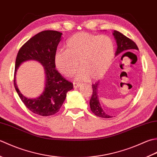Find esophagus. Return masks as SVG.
I'll return each mask as SVG.
<instances>
[{
    "label": "esophagus",
    "mask_w": 157,
    "mask_h": 157,
    "mask_svg": "<svg viewBox=\"0 0 157 157\" xmlns=\"http://www.w3.org/2000/svg\"><path fill=\"white\" fill-rule=\"evenodd\" d=\"M73 86H74L75 89H76V88H78L79 87H81V83H75V82H74V83H73Z\"/></svg>",
    "instance_id": "1"
}]
</instances>
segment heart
Masks as SVG:
<instances>
[{
  "instance_id": "heart-1",
  "label": "heart",
  "mask_w": 157,
  "mask_h": 157,
  "mask_svg": "<svg viewBox=\"0 0 157 157\" xmlns=\"http://www.w3.org/2000/svg\"><path fill=\"white\" fill-rule=\"evenodd\" d=\"M65 48L54 54V64L66 76H71L79 64L81 69L75 75L77 81L100 79L108 71L115 56L114 44L106 36L76 33L66 41Z\"/></svg>"
}]
</instances>
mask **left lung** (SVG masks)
<instances>
[{
  "label": "left lung",
  "instance_id": "left-lung-1",
  "mask_svg": "<svg viewBox=\"0 0 157 157\" xmlns=\"http://www.w3.org/2000/svg\"><path fill=\"white\" fill-rule=\"evenodd\" d=\"M113 34L114 37V39L116 40L117 44V51L115 52V56L121 55L122 53L127 52L128 51L139 50L136 44L133 40L129 39V38L123 35L122 33L117 30H114ZM100 85L101 84L100 81L96 82L95 84L92 85L93 94L90 101H89L91 110L97 117L101 118H111L113 117L110 116V115L105 113V111L101 106L100 101H99L98 91Z\"/></svg>",
  "mask_w": 157,
  "mask_h": 157
}]
</instances>
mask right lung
I'll return each mask as SVG.
<instances>
[{
	"label": "right lung",
	"mask_w": 157,
	"mask_h": 157,
	"mask_svg": "<svg viewBox=\"0 0 157 157\" xmlns=\"http://www.w3.org/2000/svg\"><path fill=\"white\" fill-rule=\"evenodd\" d=\"M62 33L55 30H44L28 40L19 50L15 60L14 87L22 102L33 113L43 117L56 114L62 107L67 92L73 84L66 80L56 69L54 54L62 40ZM34 60L44 68L46 82L44 91L36 98H28L22 94L16 84V73L22 63Z\"/></svg>",
	"instance_id": "obj_1"
}]
</instances>
